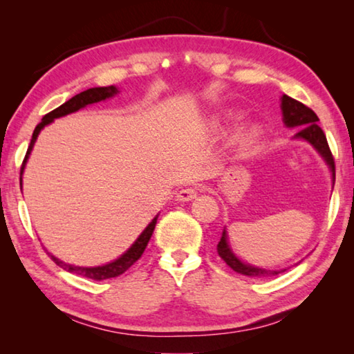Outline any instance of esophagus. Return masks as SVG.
Here are the masks:
<instances>
[{
	"mask_svg": "<svg viewBox=\"0 0 354 354\" xmlns=\"http://www.w3.org/2000/svg\"><path fill=\"white\" fill-rule=\"evenodd\" d=\"M196 194H198V192H196L195 187H184L176 194V200L178 201H190L195 198Z\"/></svg>",
	"mask_w": 354,
	"mask_h": 354,
	"instance_id": "34e87169",
	"label": "esophagus"
}]
</instances>
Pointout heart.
Listing matches in <instances>:
<instances>
[{
	"mask_svg": "<svg viewBox=\"0 0 354 354\" xmlns=\"http://www.w3.org/2000/svg\"><path fill=\"white\" fill-rule=\"evenodd\" d=\"M259 134L261 131L257 127H251L248 129H245L243 133L239 136V145L242 148H250L256 142L257 137H259Z\"/></svg>",
	"mask_w": 354,
	"mask_h": 354,
	"instance_id": "b5f03b06",
	"label": "heart"
}]
</instances>
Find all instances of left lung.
<instances>
[{"mask_svg": "<svg viewBox=\"0 0 354 354\" xmlns=\"http://www.w3.org/2000/svg\"><path fill=\"white\" fill-rule=\"evenodd\" d=\"M281 111H283V122L287 128H301L299 129V133L295 134V139H303L309 142L310 145L320 153L322 158L325 159L329 170L333 173V184H334L335 181L334 158L326 142L325 133H323L322 128L317 124L319 123V117H317V113L313 109H309L308 106L299 103V101L287 97V95H283V98H281ZM217 251H218V256L232 268V270L241 274H247V277H277V274L286 272V268H283V270H267V268L253 267L250 266V263L242 262L239 257H236V254L231 251L230 245H227L225 230L217 245Z\"/></svg>", "mask_w": 354, "mask_h": 354, "instance_id": "1", "label": "left lung"}]
</instances>
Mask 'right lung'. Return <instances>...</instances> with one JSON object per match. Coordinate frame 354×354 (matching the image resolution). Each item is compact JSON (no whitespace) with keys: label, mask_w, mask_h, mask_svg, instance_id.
I'll use <instances>...</instances> for the list:
<instances>
[{"label":"right lung","mask_w":354,"mask_h":354,"mask_svg":"<svg viewBox=\"0 0 354 354\" xmlns=\"http://www.w3.org/2000/svg\"><path fill=\"white\" fill-rule=\"evenodd\" d=\"M118 93V88L115 86H107V87H93V88H88V91H84L81 93L75 95L73 98H70L68 101H65L62 106H59L57 109L51 111L50 113H46V115L41 118V122L35 127L34 133H32V139L31 143H29V148L26 151L25 156V160H23L21 164V170H20V175H23V170H25V164L29 158V154H31V149L34 147L35 140H37V136L41 129H44L46 124H50L53 120L59 118V117H64V115H68L71 112H76L82 109V107H86L87 104H93V103H98V101H104L107 98L113 97V95ZM20 184H21V178H20ZM156 221H158V215L151 220V223H149L145 230H143L142 234L137 237V241L131 245V248H128L127 253H123L122 256L118 257V259L112 261L109 263H106V266H100V267H77V266H70V263H65L62 261H59L56 256H51V259L55 261L59 267L64 268V270H67L70 273H76L80 274V277L84 278H88V279H95V281H103V279H109V278H115L120 277V274H123L124 272L128 270V268L133 266L136 261H139V257L143 254V251H145L147 245L149 242V239H151V234L154 231V226H156Z\"/></svg>","instance_id":"obj_1"}]
</instances>
